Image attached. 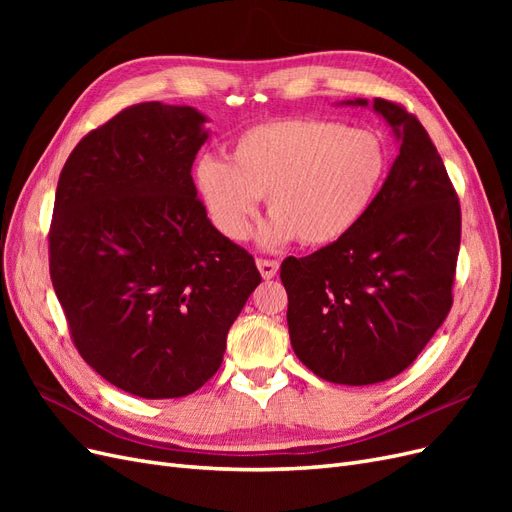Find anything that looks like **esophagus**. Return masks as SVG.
<instances>
[{
    "label": "esophagus",
    "mask_w": 512,
    "mask_h": 512,
    "mask_svg": "<svg viewBox=\"0 0 512 512\" xmlns=\"http://www.w3.org/2000/svg\"><path fill=\"white\" fill-rule=\"evenodd\" d=\"M256 265H258V271H260L262 277H265V280H271V277L277 275V269H280V262L269 260V258H258Z\"/></svg>",
    "instance_id": "34e87169"
}]
</instances>
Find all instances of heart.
I'll return each mask as SVG.
<instances>
[{
  "label": "heart",
  "mask_w": 512,
  "mask_h": 512,
  "mask_svg": "<svg viewBox=\"0 0 512 512\" xmlns=\"http://www.w3.org/2000/svg\"><path fill=\"white\" fill-rule=\"evenodd\" d=\"M389 149L380 134L312 117L273 119L243 130L228 162L203 158L196 190L213 226L230 241L252 232L260 196L271 220L265 245L297 237L301 245H329L363 220L380 190Z\"/></svg>",
  "instance_id": "b5f03b06"
}]
</instances>
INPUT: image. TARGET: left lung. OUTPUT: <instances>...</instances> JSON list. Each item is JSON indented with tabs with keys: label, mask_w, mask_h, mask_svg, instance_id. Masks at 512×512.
Listing matches in <instances>:
<instances>
[{
	"label": "left lung",
	"mask_w": 512,
	"mask_h": 512,
	"mask_svg": "<svg viewBox=\"0 0 512 512\" xmlns=\"http://www.w3.org/2000/svg\"><path fill=\"white\" fill-rule=\"evenodd\" d=\"M374 108L399 138L389 177L346 237L280 271L294 354L348 386L395 378L423 352L451 312L461 241L459 198L427 130L397 102Z\"/></svg>",
	"instance_id": "left-lung-1"
}]
</instances>
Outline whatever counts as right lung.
Here are the masks:
<instances>
[{
  "instance_id": "obj_1",
  "label": "right lung",
  "mask_w": 512,
  "mask_h": 512,
  "mask_svg": "<svg viewBox=\"0 0 512 512\" xmlns=\"http://www.w3.org/2000/svg\"><path fill=\"white\" fill-rule=\"evenodd\" d=\"M205 121L192 106L123 108L81 138L57 183L49 269L72 344L136 397L198 391L262 280L196 196Z\"/></svg>"
}]
</instances>
